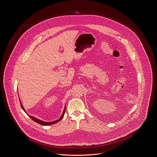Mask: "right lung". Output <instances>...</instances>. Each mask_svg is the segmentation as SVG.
Segmentation results:
<instances>
[{"mask_svg":"<svg viewBox=\"0 0 157 157\" xmlns=\"http://www.w3.org/2000/svg\"><path fill=\"white\" fill-rule=\"evenodd\" d=\"M20 105H21V108L24 110V111L26 113V111L25 110V109H24V108L23 107V105L21 104V101H20ZM65 111H66V106H65V108H64V111H63V114H62V115H61V116L60 117V118L59 119H58V120H56V121H53V122H44V121H41V120H39V119H36V118H35V117H33V116H29V115H28L29 116V117L32 119V120H33L34 122H36V123H39V124H41V125H43V126H48V125H51V124H55V123H57V122H59L63 118V116H64V113H65Z\"/></svg>","mask_w":157,"mask_h":157,"instance_id":"obj_1","label":"right lung"}]
</instances>
